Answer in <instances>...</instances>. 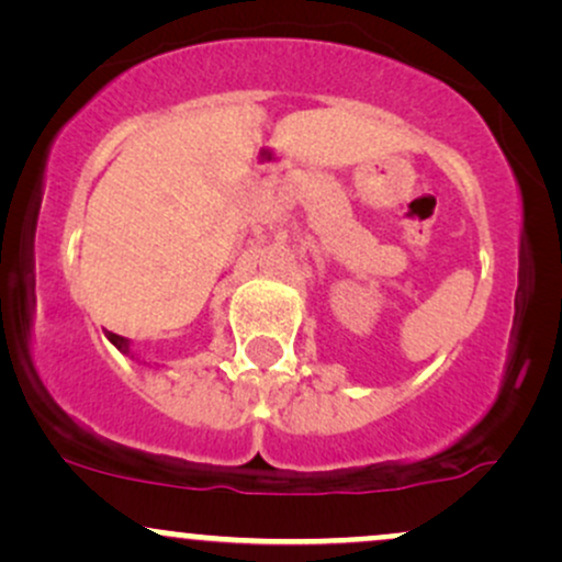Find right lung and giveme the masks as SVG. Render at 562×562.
I'll return each mask as SVG.
<instances>
[{
  "label": "right lung",
  "instance_id": "right-lung-1",
  "mask_svg": "<svg viewBox=\"0 0 562 562\" xmlns=\"http://www.w3.org/2000/svg\"><path fill=\"white\" fill-rule=\"evenodd\" d=\"M108 338H111V344H113V346H119L121 351H128L126 338H121V335H115V333H108Z\"/></svg>",
  "mask_w": 562,
  "mask_h": 562
}]
</instances>
